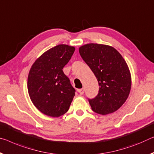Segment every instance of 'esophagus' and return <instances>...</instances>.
Here are the masks:
<instances>
[{
    "label": "esophagus",
    "mask_w": 154,
    "mask_h": 154,
    "mask_svg": "<svg viewBox=\"0 0 154 154\" xmlns=\"http://www.w3.org/2000/svg\"><path fill=\"white\" fill-rule=\"evenodd\" d=\"M78 92H79L80 94H83L84 93V88L79 89V90H78Z\"/></svg>",
    "instance_id": "obj_1"
}]
</instances>
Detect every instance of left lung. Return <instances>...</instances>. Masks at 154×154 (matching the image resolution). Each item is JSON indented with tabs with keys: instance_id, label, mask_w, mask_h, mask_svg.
<instances>
[{
	"instance_id": "left-lung-1",
	"label": "left lung",
	"mask_w": 154,
	"mask_h": 154,
	"mask_svg": "<svg viewBox=\"0 0 154 154\" xmlns=\"http://www.w3.org/2000/svg\"><path fill=\"white\" fill-rule=\"evenodd\" d=\"M79 51L99 82L98 94L88 99L92 109L102 115L116 111L125 103L131 90V74L125 60L108 45L87 44L79 47Z\"/></svg>"
}]
</instances>
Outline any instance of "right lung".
<instances>
[{
  "label": "right lung",
  "mask_w": 154,
  "mask_h": 154,
  "mask_svg": "<svg viewBox=\"0 0 154 154\" xmlns=\"http://www.w3.org/2000/svg\"><path fill=\"white\" fill-rule=\"evenodd\" d=\"M75 50L74 46L59 45L38 57L28 75L30 99L38 110L46 115L59 117L66 112L75 90L63 72Z\"/></svg>",
  "instance_id": "add662e5"
}]
</instances>
